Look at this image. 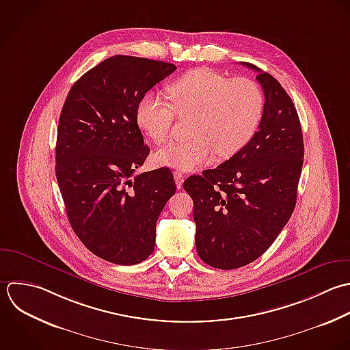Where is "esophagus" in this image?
I'll return each mask as SVG.
<instances>
[{
	"instance_id": "34e87169",
	"label": "esophagus",
	"mask_w": 350,
	"mask_h": 350,
	"mask_svg": "<svg viewBox=\"0 0 350 350\" xmlns=\"http://www.w3.org/2000/svg\"><path fill=\"white\" fill-rule=\"evenodd\" d=\"M184 180H185V176L181 172H174V181H176V185H177L178 189L183 188Z\"/></svg>"
}]
</instances>
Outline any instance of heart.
<instances>
[{"label": "heart", "instance_id": "heart-1", "mask_svg": "<svg viewBox=\"0 0 350 350\" xmlns=\"http://www.w3.org/2000/svg\"><path fill=\"white\" fill-rule=\"evenodd\" d=\"M172 103L158 94H146L136 110V120L155 143L167 140L176 118L195 113L191 135L185 142H170L155 152V162L181 172L196 170L217 152L232 157L256 133L265 111V96L251 79H232L207 68L189 70L167 85Z\"/></svg>", "mask_w": 350, "mask_h": 350}]
</instances>
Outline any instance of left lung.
Masks as SVG:
<instances>
[{"label": "left lung", "mask_w": 350, "mask_h": 350, "mask_svg": "<svg viewBox=\"0 0 350 350\" xmlns=\"http://www.w3.org/2000/svg\"><path fill=\"white\" fill-rule=\"evenodd\" d=\"M265 92V111L251 142L226 162L191 176L196 251L211 267L233 270L262 256L288 224L297 200L304 140L297 110L270 73L250 62Z\"/></svg>", "instance_id": "1"}]
</instances>
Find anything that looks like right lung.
Listing matches in <instances>:
<instances>
[{"instance_id":"1","label":"right lung","mask_w":350,"mask_h":350,"mask_svg":"<svg viewBox=\"0 0 350 350\" xmlns=\"http://www.w3.org/2000/svg\"><path fill=\"white\" fill-rule=\"evenodd\" d=\"M176 65L110 57L85 72L62 106L55 177L69 224L94 255L131 266L154 251L155 225L176 193L169 167L135 174L148 146L136 120L140 99Z\"/></svg>"}]
</instances>
